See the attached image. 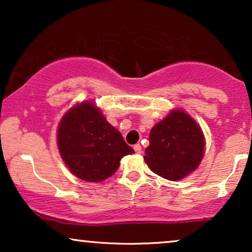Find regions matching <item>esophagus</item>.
Here are the masks:
<instances>
[{
  "label": "esophagus",
  "instance_id": "esophagus-1",
  "mask_svg": "<svg viewBox=\"0 0 252 252\" xmlns=\"http://www.w3.org/2000/svg\"><path fill=\"white\" fill-rule=\"evenodd\" d=\"M134 150H135L136 154H141L142 153V147H141L140 144H135V146H134Z\"/></svg>",
  "mask_w": 252,
  "mask_h": 252
}]
</instances>
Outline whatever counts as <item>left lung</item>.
Listing matches in <instances>:
<instances>
[{"instance_id": "8db88e82", "label": "left lung", "mask_w": 252, "mask_h": 252, "mask_svg": "<svg viewBox=\"0 0 252 252\" xmlns=\"http://www.w3.org/2000/svg\"><path fill=\"white\" fill-rule=\"evenodd\" d=\"M204 149L201 126L184 110L174 109L151 128L143 158L154 173L179 181L199 166Z\"/></svg>"}]
</instances>
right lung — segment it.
Instances as JSON below:
<instances>
[{"instance_id": "obj_1", "label": "right lung", "mask_w": 252, "mask_h": 252, "mask_svg": "<svg viewBox=\"0 0 252 252\" xmlns=\"http://www.w3.org/2000/svg\"><path fill=\"white\" fill-rule=\"evenodd\" d=\"M57 146L71 173L87 182L110 178L122 158L134 153L92 101L78 103L65 112L58 124Z\"/></svg>"}]
</instances>
